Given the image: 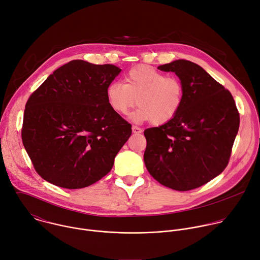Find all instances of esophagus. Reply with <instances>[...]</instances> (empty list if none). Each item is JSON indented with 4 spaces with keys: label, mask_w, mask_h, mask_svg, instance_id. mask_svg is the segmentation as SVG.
Listing matches in <instances>:
<instances>
[{
    "label": "esophagus",
    "mask_w": 260,
    "mask_h": 260,
    "mask_svg": "<svg viewBox=\"0 0 260 260\" xmlns=\"http://www.w3.org/2000/svg\"><path fill=\"white\" fill-rule=\"evenodd\" d=\"M132 131H133L134 134H141V133H142V128L139 127V126H137V125H133Z\"/></svg>",
    "instance_id": "34e87169"
}]
</instances>
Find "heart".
<instances>
[{
    "instance_id": "1",
    "label": "heart",
    "mask_w": 260,
    "mask_h": 260,
    "mask_svg": "<svg viewBox=\"0 0 260 260\" xmlns=\"http://www.w3.org/2000/svg\"><path fill=\"white\" fill-rule=\"evenodd\" d=\"M106 95L114 112L126 114L137 102L139 107L132 114L135 121L150 120L154 125H161L179 113L184 101V85L176 76H167L151 67L139 66L128 71L124 84L111 82Z\"/></svg>"
}]
</instances>
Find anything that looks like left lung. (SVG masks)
I'll list each match as a JSON object with an SVG mask.
<instances>
[{"label": "left lung", "mask_w": 260, "mask_h": 260, "mask_svg": "<svg viewBox=\"0 0 260 260\" xmlns=\"http://www.w3.org/2000/svg\"><path fill=\"white\" fill-rule=\"evenodd\" d=\"M184 85L179 113L144 132L145 166L165 186L178 191L201 187L224 171L240 125L232 93L199 64L178 59L159 66Z\"/></svg>", "instance_id": "8db88e82"}]
</instances>
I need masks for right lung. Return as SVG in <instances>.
I'll return each mask as SVG.
<instances>
[{
  "label": "right lung",
  "mask_w": 260,
  "mask_h": 260,
  "mask_svg": "<svg viewBox=\"0 0 260 260\" xmlns=\"http://www.w3.org/2000/svg\"><path fill=\"white\" fill-rule=\"evenodd\" d=\"M114 64L71 60L28 98L21 139L34 169L56 186L78 189L101 180L132 135L110 108L106 90L120 73Z\"/></svg>",
  "instance_id": "1"
}]
</instances>
